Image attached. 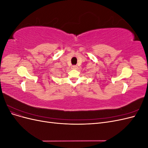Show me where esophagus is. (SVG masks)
<instances>
[{
    "instance_id": "34e87169",
    "label": "esophagus",
    "mask_w": 148,
    "mask_h": 148,
    "mask_svg": "<svg viewBox=\"0 0 148 148\" xmlns=\"http://www.w3.org/2000/svg\"><path fill=\"white\" fill-rule=\"evenodd\" d=\"M77 67L78 66L77 65H73L72 66H71V69H77Z\"/></svg>"
}]
</instances>
